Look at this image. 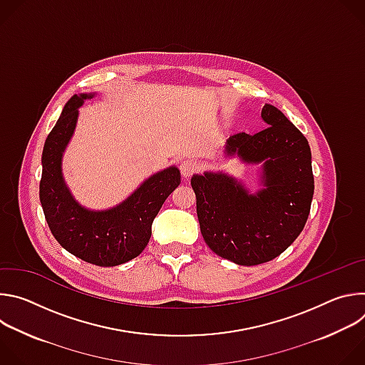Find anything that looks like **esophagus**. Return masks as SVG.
<instances>
[{
	"instance_id": "esophagus-1",
	"label": "esophagus",
	"mask_w": 365,
	"mask_h": 365,
	"mask_svg": "<svg viewBox=\"0 0 365 365\" xmlns=\"http://www.w3.org/2000/svg\"><path fill=\"white\" fill-rule=\"evenodd\" d=\"M196 169H197V165L193 160H185L180 165V173L183 178H190L196 172Z\"/></svg>"
}]
</instances>
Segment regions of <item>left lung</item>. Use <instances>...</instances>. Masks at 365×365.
<instances>
[{
    "label": "left lung",
    "mask_w": 365,
    "mask_h": 365,
    "mask_svg": "<svg viewBox=\"0 0 365 365\" xmlns=\"http://www.w3.org/2000/svg\"><path fill=\"white\" fill-rule=\"evenodd\" d=\"M269 127L227 140V153L263 165L264 189L248 193L222 173L195 175L196 212L205 242L240 266H257L280 255L302 232L315 180L306 137L276 107L264 106Z\"/></svg>",
    "instance_id": "obj_1"
}]
</instances>
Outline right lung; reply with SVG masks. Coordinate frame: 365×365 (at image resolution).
<instances>
[{
    "mask_svg": "<svg viewBox=\"0 0 365 365\" xmlns=\"http://www.w3.org/2000/svg\"><path fill=\"white\" fill-rule=\"evenodd\" d=\"M92 96L73 95L46 138L40 202L51 234L65 250L86 263L113 267L130 262L145 248L153 220L179 186L180 173L176 168L155 173L110 211L93 212L76 203L63 183L61 163L76 125L78 108L83 99Z\"/></svg>",
    "mask_w": 365,
    "mask_h": 365,
    "instance_id": "1",
    "label": "right lung"
}]
</instances>
